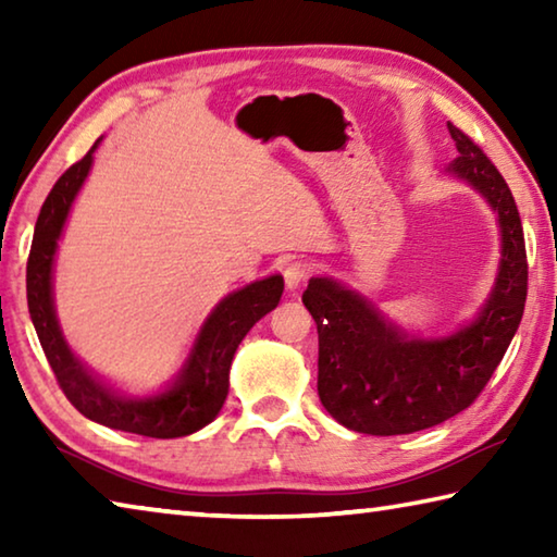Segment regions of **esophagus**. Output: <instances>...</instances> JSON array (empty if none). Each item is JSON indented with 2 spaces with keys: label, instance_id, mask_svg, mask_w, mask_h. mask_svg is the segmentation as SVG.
<instances>
[{
  "label": "esophagus",
  "instance_id": "esophagus-1",
  "mask_svg": "<svg viewBox=\"0 0 557 557\" xmlns=\"http://www.w3.org/2000/svg\"><path fill=\"white\" fill-rule=\"evenodd\" d=\"M309 270H312V265H309L307 260H299V258H292L287 262L285 268V282H287V289H297L301 282H305V277L309 275Z\"/></svg>",
  "mask_w": 557,
  "mask_h": 557
}]
</instances>
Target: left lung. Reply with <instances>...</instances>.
Wrapping results in <instances>:
<instances>
[{
    "label": "left lung",
    "mask_w": 557,
    "mask_h": 557,
    "mask_svg": "<svg viewBox=\"0 0 557 557\" xmlns=\"http://www.w3.org/2000/svg\"><path fill=\"white\" fill-rule=\"evenodd\" d=\"M447 129L459 152L447 172L484 196L502 233L494 287L474 319L445 336H418L334 277H312L301 295L319 334V400L363 435H410L469 408L523 317L528 262L511 188L465 132Z\"/></svg>",
    "instance_id": "obj_1"
}]
</instances>
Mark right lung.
Wrapping results in <instances>:
<instances>
[{
	"label": "right lung",
	"mask_w": 557,
	"mask_h": 557,
	"mask_svg": "<svg viewBox=\"0 0 557 557\" xmlns=\"http://www.w3.org/2000/svg\"><path fill=\"white\" fill-rule=\"evenodd\" d=\"M100 143L102 137L81 162H75L53 184L41 206L29 262H26V299H29L32 322L65 398L88 420L157 440L194 435L221 412L228 395L235 348L252 324L280 305L285 280L282 275H270L225 295L203 319L182 366L152 388L122 391L92 375L65 342L59 317H55L53 265L65 221H69L75 196L86 184L92 154Z\"/></svg>",
	"instance_id": "right-lung-1"
}]
</instances>
